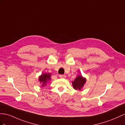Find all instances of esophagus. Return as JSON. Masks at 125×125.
Returning a JSON list of instances; mask_svg holds the SVG:
<instances>
[{
	"label": "esophagus",
	"instance_id": "1",
	"mask_svg": "<svg viewBox=\"0 0 125 125\" xmlns=\"http://www.w3.org/2000/svg\"><path fill=\"white\" fill-rule=\"evenodd\" d=\"M59 76L61 78H65L66 77V75H60Z\"/></svg>",
	"mask_w": 125,
	"mask_h": 125
}]
</instances>
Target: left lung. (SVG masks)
I'll list each match as a JSON object with an SVG mask.
<instances>
[{
	"label": "left lung",
	"instance_id": "8db88e82",
	"mask_svg": "<svg viewBox=\"0 0 125 125\" xmlns=\"http://www.w3.org/2000/svg\"><path fill=\"white\" fill-rule=\"evenodd\" d=\"M86 81L85 79L83 78L81 75H79L76 77L73 82H72V85L73 88L75 90H81V89L84 85Z\"/></svg>",
	"mask_w": 125,
	"mask_h": 125
}]
</instances>
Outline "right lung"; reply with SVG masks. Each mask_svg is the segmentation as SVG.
<instances>
[{
  "label": "right lung",
  "instance_id": "obj_1",
  "mask_svg": "<svg viewBox=\"0 0 125 125\" xmlns=\"http://www.w3.org/2000/svg\"><path fill=\"white\" fill-rule=\"evenodd\" d=\"M51 74L50 73L47 74V73H44L42 74L39 77V80L42 83L43 87H44L46 85L47 82L51 80Z\"/></svg>",
  "mask_w": 125,
  "mask_h": 125
}]
</instances>
